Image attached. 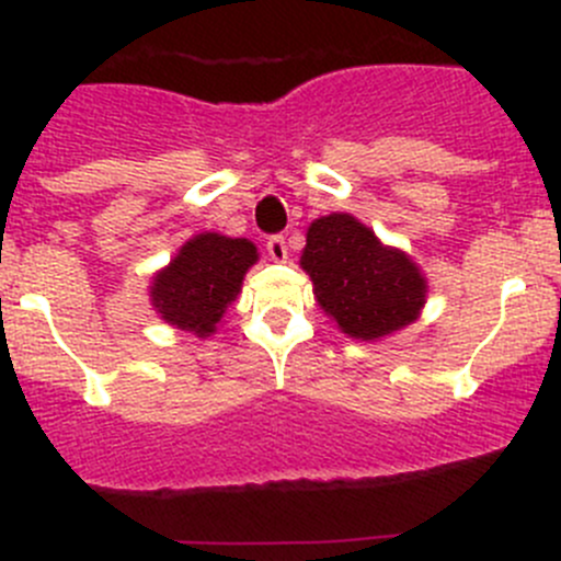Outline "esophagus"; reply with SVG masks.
I'll list each match as a JSON object with an SVG mask.
<instances>
[{
    "mask_svg": "<svg viewBox=\"0 0 561 561\" xmlns=\"http://www.w3.org/2000/svg\"><path fill=\"white\" fill-rule=\"evenodd\" d=\"M265 252H268V257L274 260V263H285V260H287L285 236H271L268 244H265Z\"/></svg>",
    "mask_w": 561,
    "mask_h": 561,
    "instance_id": "34e87169",
    "label": "esophagus"
}]
</instances>
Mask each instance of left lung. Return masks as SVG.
Returning <instances> with one entry per match:
<instances>
[{
    "label": "left lung",
    "mask_w": 561,
    "mask_h": 561,
    "mask_svg": "<svg viewBox=\"0 0 561 561\" xmlns=\"http://www.w3.org/2000/svg\"><path fill=\"white\" fill-rule=\"evenodd\" d=\"M301 268L312 276L322 312L360 342L410 325L426 304V276L410 254L382 244L350 214H328L309 225Z\"/></svg>",
    "instance_id": "8db88e82"
}]
</instances>
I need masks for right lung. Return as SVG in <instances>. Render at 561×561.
<instances>
[{"mask_svg":"<svg viewBox=\"0 0 561 561\" xmlns=\"http://www.w3.org/2000/svg\"><path fill=\"white\" fill-rule=\"evenodd\" d=\"M257 263V247L222 233H197L151 279V304L168 325L206 339L217 331L241 282Z\"/></svg>","mask_w":561,"mask_h":561,"instance_id":"1","label":"right lung"}]
</instances>
